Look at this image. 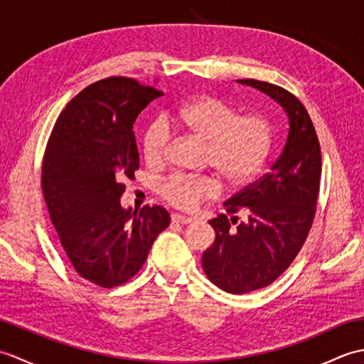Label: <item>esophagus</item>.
<instances>
[{"mask_svg": "<svg viewBox=\"0 0 364 364\" xmlns=\"http://www.w3.org/2000/svg\"><path fill=\"white\" fill-rule=\"evenodd\" d=\"M172 222H175V223H191L192 219L188 218V215L175 213V214H172Z\"/></svg>", "mask_w": 364, "mask_h": 364, "instance_id": "1", "label": "esophagus"}]
</instances>
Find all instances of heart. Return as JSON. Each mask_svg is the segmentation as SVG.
Listing matches in <instances>:
<instances>
[{
	"instance_id": "obj_1",
	"label": "heart",
	"mask_w": 364,
	"mask_h": 364,
	"mask_svg": "<svg viewBox=\"0 0 364 364\" xmlns=\"http://www.w3.org/2000/svg\"><path fill=\"white\" fill-rule=\"evenodd\" d=\"M173 127L206 144V162L231 186H244L257 175L269 156L272 131L259 115H241L215 97H197L172 115ZM168 134L153 123L144 134V156L158 166L166 159ZM219 183L210 176L173 175L161 192L181 210H196L203 200L219 194Z\"/></svg>"
}]
</instances>
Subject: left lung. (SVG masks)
Wrapping results in <instances>:
<instances>
[{"label":"left lung","mask_w":364,"mask_h":364,"mask_svg":"<svg viewBox=\"0 0 364 364\" xmlns=\"http://www.w3.org/2000/svg\"><path fill=\"white\" fill-rule=\"evenodd\" d=\"M283 107L289 129L283 151L270 172L228 198L225 214L210 220L215 231L203 252L208 278L230 294H247L275 282L311 228L321 183V146L305 106L288 90L257 80H237ZM244 212L245 223L234 215Z\"/></svg>","instance_id":"obj_1"}]
</instances>
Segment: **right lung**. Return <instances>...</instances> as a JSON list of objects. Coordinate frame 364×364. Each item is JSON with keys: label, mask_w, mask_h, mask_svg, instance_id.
I'll list each match as a JSON object with an SVG mask.
<instances>
[{"label": "right lung", "mask_w": 364, "mask_h": 364, "mask_svg": "<svg viewBox=\"0 0 364 364\" xmlns=\"http://www.w3.org/2000/svg\"><path fill=\"white\" fill-rule=\"evenodd\" d=\"M161 95L133 78L98 81L65 106L46 145L42 189L51 222L76 272L103 288L134 277L170 223L158 205L131 213L120 203L122 181L139 168L133 125Z\"/></svg>", "instance_id": "1"}]
</instances>
